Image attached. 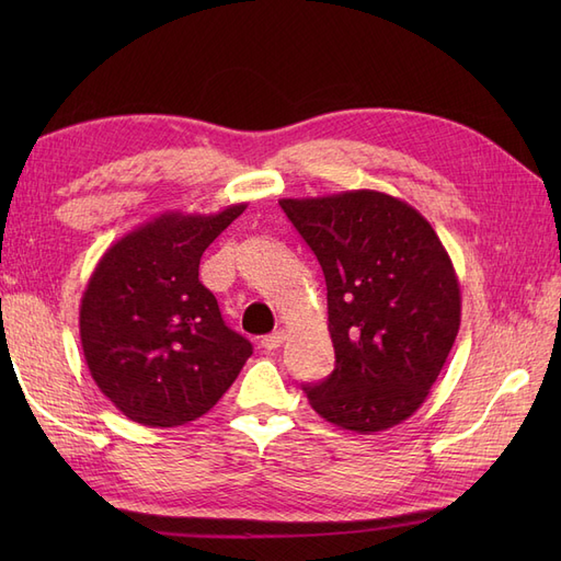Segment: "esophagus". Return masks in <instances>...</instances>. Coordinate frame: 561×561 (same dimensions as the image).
Wrapping results in <instances>:
<instances>
[{
  "mask_svg": "<svg viewBox=\"0 0 561 561\" xmlns=\"http://www.w3.org/2000/svg\"><path fill=\"white\" fill-rule=\"evenodd\" d=\"M283 342H285V330H276V332H271L262 339V348L264 351H276V348L283 346Z\"/></svg>",
  "mask_w": 561,
  "mask_h": 561,
  "instance_id": "esophagus-1",
  "label": "esophagus"
}]
</instances>
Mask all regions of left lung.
Wrapping results in <instances>:
<instances>
[{
  "label": "left lung",
  "mask_w": 561,
  "mask_h": 561,
  "mask_svg": "<svg viewBox=\"0 0 561 561\" xmlns=\"http://www.w3.org/2000/svg\"><path fill=\"white\" fill-rule=\"evenodd\" d=\"M328 285L334 371L304 386L332 426L360 435L410 419L461 328V287L439 236L410 203L375 190L280 198Z\"/></svg>",
  "instance_id": "1"
}]
</instances>
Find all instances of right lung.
I'll return each mask as SVG.
<instances>
[{
    "label": "right lung",
    "instance_id": "1",
    "mask_svg": "<svg viewBox=\"0 0 561 561\" xmlns=\"http://www.w3.org/2000/svg\"><path fill=\"white\" fill-rule=\"evenodd\" d=\"M245 208L163 213L122 236L95 264L79 307L83 358L130 421L149 428L196 421L252 355L198 280L201 254Z\"/></svg>",
    "mask_w": 561,
    "mask_h": 561
}]
</instances>
